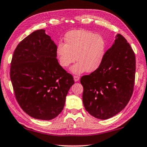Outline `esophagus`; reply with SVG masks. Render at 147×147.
I'll return each instance as SVG.
<instances>
[{
  "label": "esophagus",
  "instance_id": "obj_1",
  "mask_svg": "<svg viewBox=\"0 0 147 147\" xmlns=\"http://www.w3.org/2000/svg\"><path fill=\"white\" fill-rule=\"evenodd\" d=\"M74 81H75V82H77V81H79L80 77H79V76H75L74 77Z\"/></svg>",
  "mask_w": 147,
  "mask_h": 147
}]
</instances>
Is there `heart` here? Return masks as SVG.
I'll list each match as a JSON object with an SVG mask.
<instances>
[{
    "mask_svg": "<svg viewBox=\"0 0 147 147\" xmlns=\"http://www.w3.org/2000/svg\"><path fill=\"white\" fill-rule=\"evenodd\" d=\"M65 44L59 43L56 54L60 65L67 68L77 63L71 68L75 74L84 71L93 72L98 69L104 59L106 43L100 35L86 30H74L66 33Z\"/></svg>",
    "mask_w": 147,
    "mask_h": 147,
    "instance_id": "obj_1",
    "label": "heart"
}]
</instances>
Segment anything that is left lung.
Instances as JSON below:
<instances>
[{
	"label": "left lung",
	"instance_id": "1",
	"mask_svg": "<svg viewBox=\"0 0 147 147\" xmlns=\"http://www.w3.org/2000/svg\"><path fill=\"white\" fill-rule=\"evenodd\" d=\"M115 38L98 69L81 79L85 109L101 120L114 117L123 109L134 90V52L122 35L118 34Z\"/></svg>",
	"mask_w": 147,
	"mask_h": 147
}]
</instances>
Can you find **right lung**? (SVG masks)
I'll use <instances>...</instances> for the list:
<instances>
[{
	"mask_svg": "<svg viewBox=\"0 0 147 147\" xmlns=\"http://www.w3.org/2000/svg\"><path fill=\"white\" fill-rule=\"evenodd\" d=\"M57 45L45 30H35L19 43L11 63L10 78L15 97L24 112L50 120L59 115L74 84L57 59Z\"/></svg>",
	"mask_w": 147,
	"mask_h": 147,
	"instance_id": "1",
	"label": "right lung"
}]
</instances>
